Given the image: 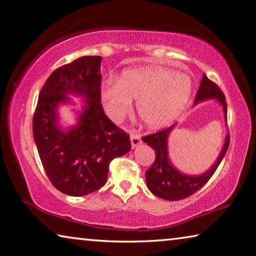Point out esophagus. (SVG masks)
I'll list each match as a JSON object with an SVG mask.
<instances>
[{
  "label": "esophagus",
  "instance_id": "obj_1",
  "mask_svg": "<svg viewBox=\"0 0 256 256\" xmlns=\"http://www.w3.org/2000/svg\"><path fill=\"white\" fill-rule=\"evenodd\" d=\"M141 143H142L141 136H140L138 134H135V133L131 134V145H132V148H138Z\"/></svg>",
  "mask_w": 256,
  "mask_h": 256
}]
</instances>
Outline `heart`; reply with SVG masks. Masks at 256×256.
Instances as JSON below:
<instances>
[{
  "label": "heart",
  "mask_w": 256,
  "mask_h": 256,
  "mask_svg": "<svg viewBox=\"0 0 256 256\" xmlns=\"http://www.w3.org/2000/svg\"><path fill=\"white\" fill-rule=\"evenodd\" d=\"M192 94L188 74L163 68L125 70L115 83L105 84L101 98L106 113L121 120L136 100L138 118L145 126L161 128L173 123L186 108Z\"/></svg>",
  "instance_id": "heart-1"
}]
</instances>
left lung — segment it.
<instances>
[{
  "label": "left lung",
  "mask_w": 256,
  "mask_h": 256,
  "mask_svg": "<svg viewBox=\"0 0 256 256\" xmlns=\"http://www.w3.org/2000/svg\"><path fill=\"white\" fill-rule=\"evenodd\" d=\"M208 100H215L221 105L225 123H226V102H225L224 94L216 84L210 81L206 75L203 74L198 91L194 100V105L208 101ZM175 126L176 124H173L166 130L142 138L143 142L151 146L155 152V161L152 166L145 172L148 188L155 196L168 200V201H178V200L188 198L190 195L198 192L200 188L204 186V184L216 171L230 144V135L228 133L221 152L211 168L198 175L185 174L174 166L168 155V138Z\"/></svg>",
  "instance_id": "left-lung-1"
}]
</instances>
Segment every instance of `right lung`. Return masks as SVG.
<instances>
[{"instance_id":"add662e5","label":"right lung","mask_w":256,"mask_h":256,"mask_svg":"<svg viewBox=\"0 0 256 256\" xmlns=\"http://www.w3.org/2000/svg\"><path fill=\"white\" fill-rule=\"evenodd\" d=\"M101 56H82L50 75L38 95L33 136L50 181L71 196L101 188L113 158L131 150L130 135L104 113L101 104ZM81 97L76 124L64 128L59 108Z\"/></svg>"}]
</instances>
